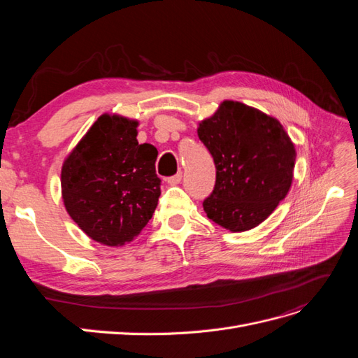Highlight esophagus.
Segmentation results:
<instances>
[{
  "instance_id": "1",
  "label": "esophagus",
  "mask_w": 358,
  "mask_h": 358,
  "mask_svg": "<svg viewBox=\"0 0 358 358\" xmlns=\"http://www.w3.org/2000/svg\"><path fill=\"white\" fill-rule=\"evenodd\" d=\"M180 180H182V173H176L175 176L167 178L169 185H178V183H180Z\"/></svg>"
}]
</instances>
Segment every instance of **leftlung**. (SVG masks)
Returning a JSON list of instances; mask_svg holds the SVG:
<instances>
[{
	"label": "left lung",
	"mask_w": 358,
	"mask_h": 358,
	"mask_svg": "<svg viewBox=\"0 0 358 358\" xmlns=\"http://www.w3.org/2000/svg\"><path fill=\"white\" fill-rule=\"evenodd\" d=\"M216 180L204 199L208 218L230 231L262 224L292 182L296 149L278 119L239 101H224L199 127Z\"/></svg>",
	"instance_id": "8db88e82"
}]
</instances>
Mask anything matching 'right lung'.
Segmentation results:
<instances>
[{
	"label": "right lung",
	"instance_id": "1",
	"mask_svg": "<svg viewBox=\"0 0 358 358\" xmlns=\"http://www.w3.org/2000/svg\"><path fill=\"white\" fill-rule=\"evenodd\" d=\"M137 121L101 115L64 161L62 200L71 220L95 242L121 246L152 218L161 179L158 150L137 142Z\"/></svg>",
	"mask_w": 358,
	"mask_h": 358
}]
</instances>
